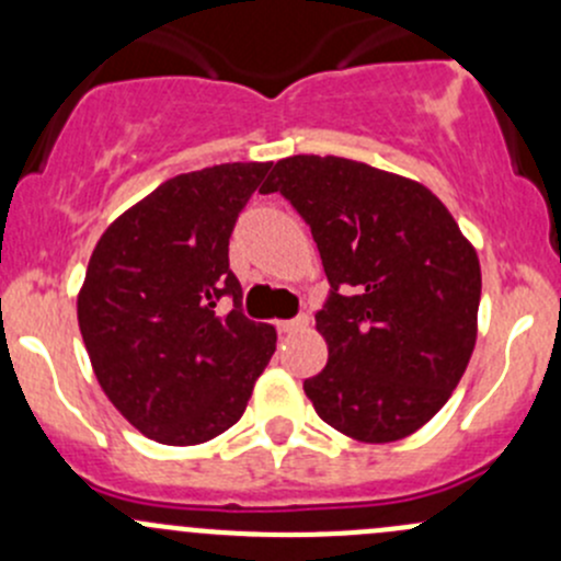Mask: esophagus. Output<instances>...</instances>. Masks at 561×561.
Masks as SVG:
<instances>
[{
    "label": "esophagus",
    "instance_id": "34e87169",
    "mask_svg": "<svg viewBox=\"0 0 561 561\" xmlns=\"http://www.w3.org/2000/svg\"><path fill=\"white\" fill-rule=\"evenodd\" d=\"M309 325V317L307 314H298L293 320H282L276 322V331L279 333H293V331H301V328Z\"/></svg>",
    "mask_w": 561,
    "mask_h": 561
}]
</instances>
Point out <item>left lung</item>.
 <instances>
[{
	"instance_id": "obj_1",
	"label": "left lung",
	"mask_w": 561,
	"mask_h": 561,
	"mask_svg": "<svg viewBox=\"0 0 561 561\" xmlns=\"http://www.w3.org/2000/svg\"><path fill=\"white\" fill-rule=\"evenodd\" d=\"M260 192L301 214L331 285L314 314L328 364L304 380L317 415L360 443L417 432L478 336L480 263L456 219L417 181L344 157H287Z\"/></svg>"
}]
</instances>
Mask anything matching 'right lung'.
<instances>
[{
    "mask_svg": "<svg viewBox=\"0 0 561 561\" xmlns=\"http://www.w3.org/2000/svg\"><path fill=\"white\" fill-rule=\"evenodd\" d=\"M271 162L181 173L124 211L89 260L78 325L118 412L162 445L228 432L276 350V331L241 312L230 271L236 219ZM219 297L234 309L222 316Z\"/></svg>",
    "mask_w": 561,
    "mask_h": 561,
    "instance_id": "add662e5",
    "label": "right lung"
}]
</instances>
